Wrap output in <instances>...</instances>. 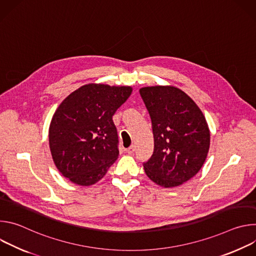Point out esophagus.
Segmentation results:
<instances>
[{"instance_id":"esophagus-1","label":"esophagus","mask_w":256,"mask_h":256,"mask_svg":"<svg viewBox=\"0 0 256 256\" xmlns=\"http://www.w3.org/2000/svg\"><path fill=\"white\" fill-rule=\"evenodd\" d=\"M126 151V153H128V155L134 154V146H130V147H128Z\"/></svg>"}]
</instances>
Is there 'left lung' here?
I'll list each match as a JSON object with an SVG mask.
<instances>
[{"label": "left lung", "instance_id": "1", "mask_svg": "<svg viewBox=\"0 0 256 256\" xmlns=\"http://www.w3.org/2000/svg\"><path fill=\"white\" fill-rule=\"evenodd\" d=\"M140 97L150 114L154 152L144 162L147 176L163 188H175L202 167L210 148L206 120L194 101L172 86L144 87Z\"/></svg>", "mask_w": 256, "mask_h": 256}]
</instances>
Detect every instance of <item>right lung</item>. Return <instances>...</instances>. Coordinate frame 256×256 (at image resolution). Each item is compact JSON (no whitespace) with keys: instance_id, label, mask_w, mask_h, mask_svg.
<instances>
[{"instance_id":"right-lung-1","label":"right lung","mask_w":256,"mask_h":256,"mask_svg":"<svg viewBox=\"0 0 256 256\" xmlns=\"http://www.w3.org/2000/svg\"><path fill=\"white\" fill-rule=\"evenodd\" d=\"M130 87L88 84L70 93L56 110L48 132L58 171L89 186L118 159V136L112 116L132 94Z\"/></svg>"}]
</instances>
